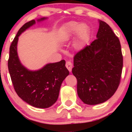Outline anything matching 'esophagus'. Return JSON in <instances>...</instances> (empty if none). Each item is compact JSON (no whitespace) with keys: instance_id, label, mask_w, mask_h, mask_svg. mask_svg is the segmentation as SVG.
Wrapping results in <instances>:
<instances>
[{"instance_id":"34e87169","label":"esophagus","mask_w":132,"mask_h":132,"mask_svg":"<svg viewBox=\"0 0 132 132\" xmlns=\"http://www.w3.org/2000/svg\"><path fill=\"white\" fill-rule=\"evenodd\" d=\"M66 67L69 70V72H71L72 68V64L71 61H67L66 63Z\"/></svg>"}]
</instances>
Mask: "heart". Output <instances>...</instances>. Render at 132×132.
Here are the masks:
<instances>
[{
	"instance_id": "b5f03b06",
	"label": "heart",
	"mask_w": 132,
	"mask_h": 132,
	"mask_svg": "<svg viewBox=\"0 0 132 132\" xmlns=\"http://www.w3.org/2000/svg\"><path fill=\"white\" fill-rule=\"evenodd\" d=\"M90 30L86 23L71 21L65 24L61 32V42H67L76 33V45L79 48L84 46L89 38Z\"/></svg>"
}]
</instances>
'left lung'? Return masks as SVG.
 <instances>
[{
    "instance_id": "1",
    "label": "left lung",
    "mask_w": 132,
    "mask_h": 132,
    "mask_svg": "<svg viewBox=\"0 0 132 132\" xmlns=\"http://www.w3.org/2000/svg\"><path fill=\"white\" fill-rule=\"evenodd\" d=\"M99 23L97 39L76 54L72 69L79 97L87 105L101 104L114 94L123 68L119 38L108 24Z\"/></svg>"
}]
</instances>
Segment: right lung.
I'll list each match as a JSON object with an SVG mask.
<instances>
[{
	"mask_svg": "<svg viewBox=\"0 0 132 132\" xmlns=\"http://www.w3.org/2000/svg\"><path fill=\"white\" fill-rule=\"evenodd\" d=\"M47 19L41 18L24 24L20 28L10 46L8 68L14 89L20 97L29 105L40 109L51 107L56 102L60 87L69 72L66 61L48 63L38 70L27 69L20 62L17 53L19 37L37 22Z\"/></svg>",
	"mask_w": 132,
	"mask_h": 132,
	"instance_id": "1",
	"label": "right lung"
}]
</instances>
